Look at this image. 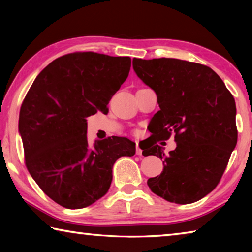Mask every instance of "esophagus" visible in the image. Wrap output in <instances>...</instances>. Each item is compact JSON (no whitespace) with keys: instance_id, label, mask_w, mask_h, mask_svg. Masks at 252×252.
Returning a JSON list of instances; mask_svg holds the SVG:
<instances>
[{"instance_id":"obj_1","label":"esophagus","mask_w":252,"mask_h":252,"mask_svg":"<svg viewBox=\"0 0 252 252\" xmlns=\"http://www.w3.org/2000/svg\"><path fill=\"white\" fill-rule=\"evenodd\" d=\"M136 155L142 156V150H141V148L139 147V143L138 142H136Z\"/></svg>"}]
</instances>
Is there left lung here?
Instances as JSON below:
<instances>
[{"mask_svg":"<svg viewBox=\"0 0 252 252\" xmlns=\"http://www.w3.org/2000/svg\"><path fill=\"white\" fill-rule=\"evenodd\" d=\"M133 69L160 106L151 121L158 140L142 155L163 160V171L148 186L169 202L198 201L218 186L237 144L233 96L215 71L195 62L133 59ZM172 133L177 148L164 155L156 142Z\"/></svg>","mask_w":252,"mask_h":252,"instance_id":"left-lung-1","label":"left lung"}]
</instances>
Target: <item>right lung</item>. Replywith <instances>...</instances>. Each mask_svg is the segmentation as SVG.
Segmentation results:
<instances>
[{"mask_svg":"<svg viewBox=\"0 0 252 252\" xmlns=\"http://www.w3.org/2000/svg\"><path fill=\"white\" fill-rule=\"evenodd\" d=\"M131 67L129 57L74 52L40 72L20 111L25 165L49 198L67 209L94 203L108 192L114 162L135 143L112 136L90 146L87 119L108 104Z\"/></svg>","mask_w":252,"mask_h":252,"instance_id":"1","label":"right lung"}]
</instances>
